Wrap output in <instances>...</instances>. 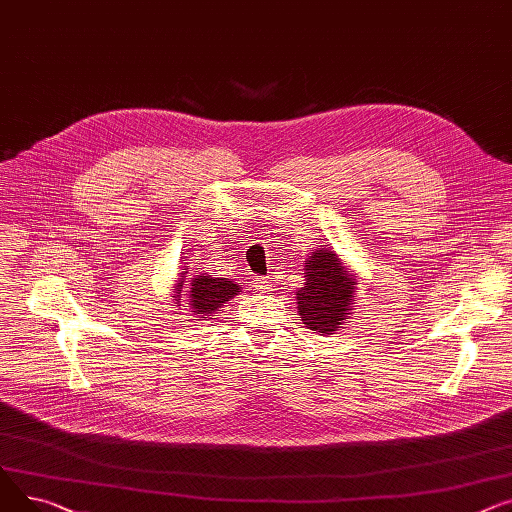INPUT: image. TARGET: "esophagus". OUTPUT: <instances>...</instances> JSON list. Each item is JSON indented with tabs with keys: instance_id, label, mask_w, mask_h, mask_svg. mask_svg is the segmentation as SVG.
<instances>
[{
	"instance_id": "obj_1",
	"label": "esophagus",
	"mask_w": 512,
	"mask_h": 512,
	"mask_svg": "<svg viewBox=\"0 0 512 512\" xmlns=\"http://www.w3.org/2000/svg\"><path fill=\"white\" fill-rule=\"evenodd\" d=\"M252 285L258 289V291H262V293H266V291H273V281H270L268 277H254L252 279Z\"/></svg>"
}]
</instances>
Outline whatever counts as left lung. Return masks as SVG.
<instances>
[{
    "mask_svg": "<svg viewBox=\"0 0 512 512\" xmlns=\"http://www.w3.org/2000/svg\"><path fill=\"white\" fill-rule=\"evenodd\" d=\"M304 287L295 291L297 314L316 333L335 335L355 304V277L328 248L314 250L304 260Z\"/></svg>",
    "mask_w": 512,
    "mask_h": 512,
    "instance_id": "left-lung-1",
    "label": "left lung"
}]
</instances>
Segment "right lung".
I'll return each mask as SVG.
<instances>
[{
  "instance_id": "add662e5",
  "label": "right lung",
  "mask_w": 512,
  "mask_h": 512,
  "mask_svg": "<svg viewBox=\"0 0 512 512\" xmlns=\"http://www.w3.org/2000/svg\"><path fill=\"white\" fill-rule=\"evenodd\" d=\"M186 275H188V268H182V273H179V281L175 283V291L171 297H179L182 289H188V293H186L188 306L192 308L194 314H200V318H206L210 314L219 312V308L223 304H227L229 299L235 297L239 293V289H242L229 279H219V277L206 275V273L194 275L192 281H186ZM186 284L189 285L188 288L185 287Z\"/></svg>"
}]
</instances>
